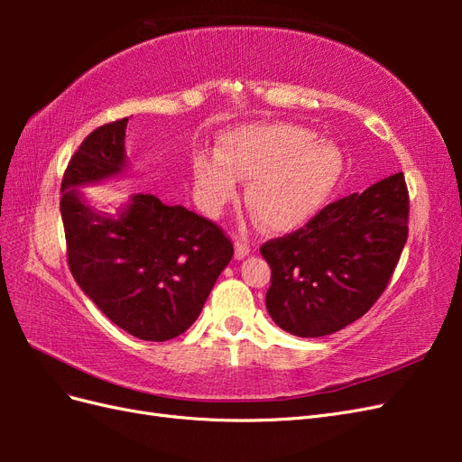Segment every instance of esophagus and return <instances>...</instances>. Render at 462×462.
<instances>
[{"label": "esophagus", "instance_id": "obj_1", "mask_svg": "<svg viewBox=\"0 0 462 462\" xmlns=\"http://www.w3.org/2000/svg\"><path fill=\"white\" fill-rule=\"evenodd\" d=\"M250 253V246L243 241H235V258L236 260H243L245 256H248Z\"/></svg>", "mask_w": 462, "mask_h": 462}]
</instances>
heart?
<instances>
[{
  "instance_id": "b5f03b06",
  "label": "heart",
  "mask_w": 462,
  "mask_h": 462,
  "mask_svg": "<svg viewBox=\"0 0 462 462\" xmlns=\"http://www.w3.org/2000/svg\"><path fill=\"white\" fill-rule=\"evenodd\" d=\"M341 171L337 146L291 123L235 129L221 138V152L192 153L194 187L206 214L217 216L235 200L239 179L250 180L246 204L275 233L310 221L329 200Z\"/></svg>"
}]
</instances>
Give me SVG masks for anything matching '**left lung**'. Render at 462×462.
<instances>
[{"label": "left lung", "mask_w": 462, "mask_h": 462, "mask_svg": "<svg viewBox=\"0 0 462 462\" xmlns=\"http://www.w3.org/2000/svg\"><path fill=\"white\" fill-rule=\"evenodd\" d=\"M409 236V190L395 173L331 202L260 253L272 268L265 309L299 337L353 324L382 297Z\"/></svg>", "instance_id": "left-lung-1"}]
</instances>
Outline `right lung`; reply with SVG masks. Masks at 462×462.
Instances as JSON below:
<instances>
[{"instance_id": "add662e5", "label": "right lung", "mask_w": 462, "mask_h": 462, "mask_svg": "<svg viewBox=\"0 0 462 462\" xmlns=\"http://www.w3.org/2000/svg\"><path fill=\"white\" fill-rule=\"evenodd\" d=\"M129 117L92 131L73 153L61 180L67 262L79 287L116 326L143 341L185 333L219 273L233 258L229 236L183 206L133 194L117 217L97 214L77 187L127 170Z\"/></svg>"}]
</instances>
